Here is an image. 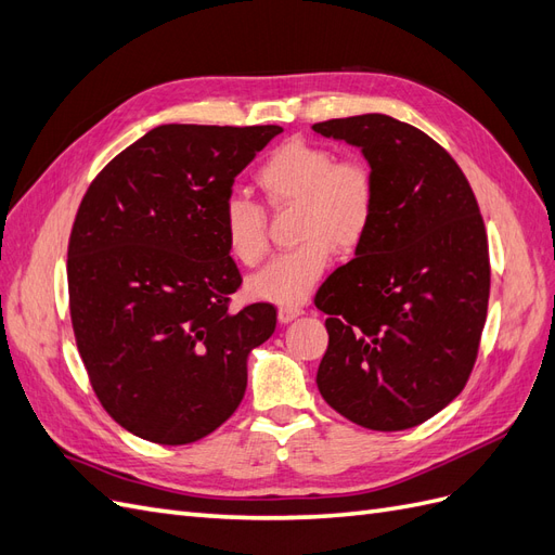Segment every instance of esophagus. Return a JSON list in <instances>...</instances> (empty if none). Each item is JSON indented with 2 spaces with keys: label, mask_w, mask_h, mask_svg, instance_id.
<instances>
[{
  "label": "esophagus",
  "mask_w": 555,
  "mask_h": 555,
  "mask_svg": "<svg viewBox=\"0 0 555 555\" xmlns=\"http://www.w3.org/2000/svg\"><path fill=\"white\" fill-rule=\"evenodd\" d=\"M300 314H304V310L296 308V306H282V308H278V319H280L282 324L294 322V319L300 317Z\"/></svg>",
  "instance_id": "34e87169"
}]
</instances>
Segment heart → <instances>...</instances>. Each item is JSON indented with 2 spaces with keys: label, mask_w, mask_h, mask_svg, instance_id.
Instances as JSON below:
<instances>
[{
  "label": "heart",
  "mask_w": 555,
  "mask_h": 555,
  "mask_svg": "<svg viewBox=\"0 0 555 555\" xmlns=\"http://www.w3.org/2000/svg\"><path fill=\"white\" fill-rule=\"evenodd\" d=\"M266 204L296 206L298 245L249 278V294L280 306H298L314 292L333 251H354L371 233L377 210V182L359 159H335L326 145L287 141L255 173ZM222 236L238 263L259 266L268 255V227L259 204L231 196L222 210Z\"/></svg>",
  "instance_id": "heart-1"
}]
</instances>
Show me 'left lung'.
<instances>
[{
  "label": "left lung",
  "instance_id": "1",
  "mask_svg": "<svg viewBox=\"0 0 555 555\" xmlns=\"http://www.w3.org/2000/svg\"><path fill=\"white\" fill-rule=\"evenodd\" d=\"M312 129L361 147L377 182L371 233L314 296L328 314L319 393L363 428L405 430L463 391L479 354L491 294L479 204L456 159L396 117Z\"/></svg>",
  "mask_w": 555,
  "mask_h": 555
}]
</instances>
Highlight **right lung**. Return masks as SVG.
Instances as JSON below:
<instances>
[{
	"label": "right lung",
	"mask_w": 555,
	"mask_h": 555,
	"mask_svg": "<svg viewBox=\"0 0 555 555\" xmlns=\"http://www.w3.org/2000/svg\"><path fill=\"white\" fill-rule=\"evenodd\" d=\"M278 125H162L113 157L82 196L66 259L76 345L117 424L190 444L236 412L247 354L278 310H231L243 284L222 236L236 176Z\"/></svg>",
	"instance_id": "add662e5"
}]
</instances>
